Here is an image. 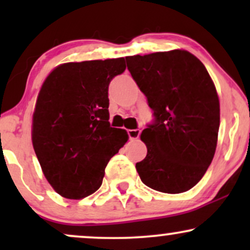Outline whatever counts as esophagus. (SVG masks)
<instances>
[{
	"instance_id": "esophagus-1",
	"label": "esophagus",
	"mask_w": 250,
	"mask_h": 250,
	"mask_svg": "<svg viewBox=\"0 0 250 250\" xmlns=\"http://www.w3.org/2000/svg\"><path fill=\"white\" fill-rule=\"evenodd\" d=\"M127 133H128L129 140L133 141V140L139 139L140 133H141V131H140V129H129V130H127Z\"/></svg>"
}]
</instances>
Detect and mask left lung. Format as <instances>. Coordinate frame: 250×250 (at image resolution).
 Returning a JSON list of instances; mask_svg holds the SVG:
<instances>
[{
    "label": "left lung",
    "mask_w": 250,
    "mask_h": 250,
    "mask_svg": "<svg viewBox=\"0 0 250 250\" xmlns=\"http://www.w3.org/2000/svg\"><path fill=\"white\" fill-rule=\"evenodd\" d=\"M154 120L142 131L147 156L136 163L149 188L179 194L210 166L220 127V102L207 69L186 50L125 57Z\"/></svg>",
    "instance_id": "obj_1"
}]
</instances>
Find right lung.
<instances>
[{
	"instance_id": "1",
	"label": "right lung",
	"mask_w": 250,
	"mask_h": 250,
	"mask_svg": "<svg viewBox=\"0 0 250 250\" xmlns=\"http://www.w3.org/2000/svg\"><path fill=\"white\" fill-rule=\"evenodd\" d=\"M125 59L59 65L43 83L33 116V146L42 171L61 196L79 200L101 187L109 160L128 134L109 123V83Z\"/></svg>"
}]
</instances>
